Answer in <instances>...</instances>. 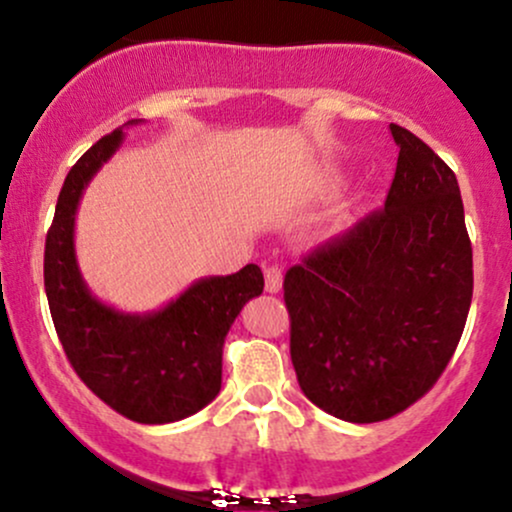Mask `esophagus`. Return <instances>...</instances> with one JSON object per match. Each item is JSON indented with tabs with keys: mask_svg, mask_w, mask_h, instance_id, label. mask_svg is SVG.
I'll list each match as a JSON object with an SVG mask.
<instances>
[{
	"mask_svg": "<svg viewBox=\"0 0 512 512\" xmlns=\"http://www.w3.org/2000/svg\"><path fill=\"white\" fill-rule=\"evenodd\" d=\"M281 281H284V272H281L279 264H267V267H264V284H267V291L279 293Z\"/></svg>",
	"mask_w": 512,
	"mask_h": 512,
	"instance_id": "esophagus-1",
	"label": "esophagus"
}]
</instances>
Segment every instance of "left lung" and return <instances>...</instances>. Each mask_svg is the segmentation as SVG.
<instances>
[{
	"label": "left lung",
	"instance_id": "8db88e82",
	"mask_svg": "<svg viewBox=\"0 0 512 512\" xmlns=\"http://www.w3.org/2000/svg\"><path fill=\"white\" fill-rule=\"evenodd\" d=\"M385 207L284 276L291 361L305 397L351 424L419 402L460 344L474 272L457 178L409 129Z\"/></svg>",
	"mask_w": 512,
	"mask_h": 512
}]
</instances>
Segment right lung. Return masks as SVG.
<instances>
[{
	"label": "right lung",
	"instance_id": "1",
	"mask_svg": "<svg viewBox=\"0 0 512 512\" xmlns=\"http://www.w3.org/2000/svg\"><path fill=\"white\" fill-rule=\"evenodd\" d=\"M122 129L105 134L67 173L45 238V293L67 361L110 409L137 424H170L219 395L226 334L260 296L257 264L209 276L151 315H122L91 296L74 257V216L88 180L115 154Z\"/></svg>",
	"mask_w": 512,
	"mask_h": 512
}]
</instances>
